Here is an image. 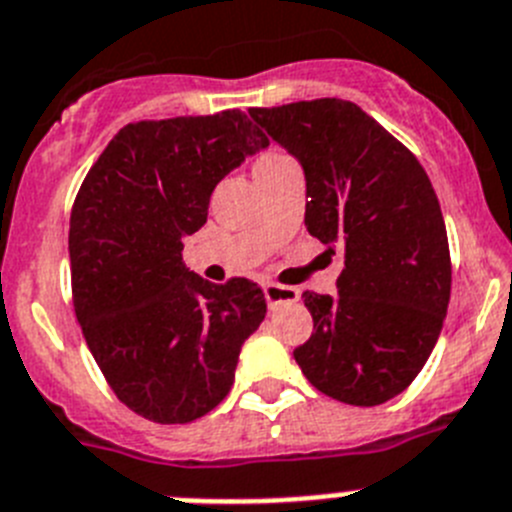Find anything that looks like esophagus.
<instances>
[{"label":"esophagus","mask_w":512,"mask_h":512,"mask_svg":"<svg viewBox=\"0 0 512 512\" xmlns=\"http://www.w3.org/2000/svg\"><path fill=\"white\" fill-rule=\"evenodd\" d=\"M262 291H265V301H268L270 309H278L281 304H293V301H299V291L291 286L265 283V286H262Z\"/></svg>","instance_id":"esophagus-1"}]
</instances>
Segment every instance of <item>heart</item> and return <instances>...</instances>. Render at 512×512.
<instances>
[{
    "label": "heart",
    "instance_id": "obj_1",
    "mask_svg": "<svg viewBox=\"0 0 512 512\" xmlns=\"http://www.w3.org/2000/svg\"><path fill=\"white\" fill-rule=\"evenodd\" d=\"M275 157H278V154H270V157H262V159H275Z\"/></svg>",
    "mask_w": 512,
    "mask_h": 512
}]
</instances>
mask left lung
Masks as SVG:
<instances>
[{
  "instance_id": "left-lung-1",
  "label": "left lung",
  "mask_w": 512,
  "mask_h": 512,
  "mask_svg": "<svg viewBox=\"0 0 512 512\" xmlns=\"http://www.w3.org/2000/svg\"><path fill=\"white\" fill-rule=\"evenodd\" d=\"M250 118L301 164L306 231L342 247L345 260L335 296H301L314 332L293 358L337 402H389L430 358L451 299L433 185L410 151L348 100L252 108Z\"/></svg>"
}]
</instances>
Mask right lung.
I'll return each instance as SVG.
<instances>
[{
	"mask_svg": "<svg viewBox=\"0 0 512 512\" xmlns=\"http://www.w3.org/2000/svg\"><path fill=\"white\" fill-rule=\"evenodd\" d=\"M268 146L242 110L128 123L79 188L74 311L102 376L146 420L182 425L219 407L265 319L257 283L203 281L185 268L182 239L206 224L213 188Z\"/></svg>",
	"mask_w": 512,
	"mask_h": 512,
	"instance_id": "1",
	"label": "right lung"
}]
</instances>
